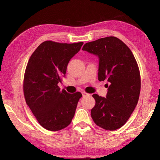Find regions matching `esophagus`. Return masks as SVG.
<instances>
[{"instance_id":"1","label":"esophagus","mask_w":160,"mask_h":160,"mask_svg":"<svg viewBox=\"0 0 160 160\" xmlns=\"http://www.w3.org/2000/svg\"><path fill=\"white\" fill-rule=\"evenodd\" d=\"M82 97H85V96H88L89 95V94L85 92H82Z\"/></svg>"}]
</instances>
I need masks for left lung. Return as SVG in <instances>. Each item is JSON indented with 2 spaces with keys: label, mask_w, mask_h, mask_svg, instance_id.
<instances>
[{
  "label": "left lung",
  "mask_w": 160,
  "mask_h": 160,
  "mask_svg": "<svg viewBox=\"0 0 160 160\" xmlns=\"http://www.w3.org/2000/svg\"><path fill=\"white\" fill-rule=\"evenodd\" d=\"M83 51L99 57L98 80L109 85L106 97L94 94L95 105L91 116L97 126L114 131L125 124L138 102L140 74L131 49L115 37L101 38L86 43Z\"/></svg>",
  "instance_id": "obj_1"
}]
</instances>
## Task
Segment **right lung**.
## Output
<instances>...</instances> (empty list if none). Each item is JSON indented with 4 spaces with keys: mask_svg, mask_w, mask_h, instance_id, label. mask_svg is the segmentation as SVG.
<instances>
[{
    "mask_svg": "<svg viewBox=\"0 0 160 160\" xmlns=\"http://www.w3.org/2000/svg\"><path fill=\"white\" fill-rule=\"evenodd\" d=\"M83 42L42 43L29 58L23 81L27 104L43 128L58 131L71 123L82 94L60 90L58 83L65 76L68 64Z\"/></svg>",
    "mask_w": 160,
    "mask_h": 160,
    "instance_id": "add662e5",
    "label": "right lung"
}]
</instances>
